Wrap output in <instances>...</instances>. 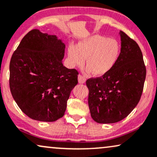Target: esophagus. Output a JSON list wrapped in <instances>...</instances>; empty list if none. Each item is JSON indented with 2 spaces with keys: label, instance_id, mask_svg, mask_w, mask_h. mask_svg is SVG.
Segmentation results:
<instances>
[{
  "label": "esophagus",
  "instance_id": "esophagus-1",
  "mask_svg": "<svg viewBox=\"0 0 157 157\" xmlns=\"http://www.w3.org/2000/svg\"><path fill=\"white\" fill-rule=\"evenodd\" d=\"M86 81V77L82 76V75H78V82L79 83H85Z\"/></svg>",
  "mask_w": 157,
  "mask_h": 157
}]
</instances>
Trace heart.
<instances>
[{
    "instance_id": "obj_1",
    "label": "heart",
    "mask_w": 157,
    "mask_h": 157,
    "mask_svg": "<svg viewBox=\"0 0 157 157\" xmlns=\"http://www.w3.org/2000/svg\"><path fill=\"white\" fill-rule=\"evenodd\" d=\"M120 53V47L115 39L100 35H93L80 41L77 47L70 44L68 57L72 65L82 66L85 62L88 70L95 75L108 72L116 64Z\"/></svg>"
}]
</instances>
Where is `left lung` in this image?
Wrapping results in <instances>:
<instances>
[{"label": "left lung", "instance_id": "8db88e82", "mask_svg": "<svg viewBox=\"0 0 157 157\" xmlns=\"http://www.w3.org/2000/svg\"><path fill=\"white\" fill-rule=\"evenodd\" d=\"M121 48L108 72L86 81L91 118L99 124H113L125 118L137 106L146 76L143 53L137 42L121 31Z\"/></svg>", "mask_w": 157, "mask_h": 157}]
</instances>
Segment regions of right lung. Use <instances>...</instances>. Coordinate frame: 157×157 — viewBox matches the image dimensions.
<instances>
[{"label":"right lung","instance_id":"right-lung-1","mask_svg":"<svg viewBox=\"0 0 157 157\" xmlns=\"http://www.w3.org/2000/svg\"><path fill=\"white\" fill-rule=\"evenodd\" d=\"M64 52L65 44L56 35L33 29L12 55L11 93L20 109L32 119L56 121L65 113L79 73L63 65Z\"/></svg>","mask_w":157,"mask_h":157}]
</instances>
